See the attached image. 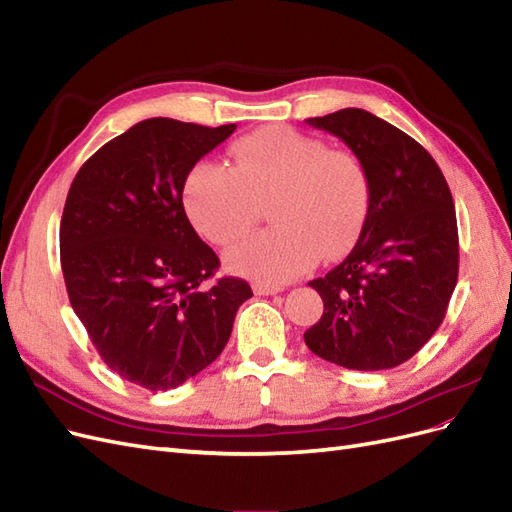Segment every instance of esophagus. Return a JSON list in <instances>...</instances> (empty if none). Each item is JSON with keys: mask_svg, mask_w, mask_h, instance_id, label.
I'll use <instances>...</instances> for the list:
<instances>
[{"mask_svg": "<svg viewBox=\"0 0 512 512\" xmlns=\"http://www.w3.org/2000/svg\"><path fill=\"white\" fill-rule=\"evenodd\" d=\"M284 288H280V286H267V284H256L254 286V292L256 294H260V297H269V294H277V292H282Z\"/></svg>", "mask_w": 512, "mask_h": 512, "instance_id": "obj_1", "label": "esophagus"}]
</instances>
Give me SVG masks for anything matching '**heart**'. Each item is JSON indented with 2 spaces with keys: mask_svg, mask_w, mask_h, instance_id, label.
Wrapping results in <instances>:
<instances>
[{
  "mask_svg": "<svg viewBox=\"0 0 512 512\" xmlns=\"http://www.w3.org/2000/svg\"><path fill=\"white\" fill-rule=\"evenodd\" d=\"M232 166L198 162L183 183L196 230L230 245L250 230L269 200L275 226L230 247L228 267L260 284H284L359 239L369 213V175L350 151L286 126H267L230 149Z\"/></svg>",
  "mask_w": 512,
  "mask_h": 512,
  "instance_id": "heart-1",
  "label": "heart"
}]
</instances>
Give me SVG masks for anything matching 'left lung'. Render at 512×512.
<instances>
[{"label": "left lung", "instance_id": "8db88e82", "mask_svg": "<svg viewBox=\"0 0 512 512\" xmlns=\"http://www.w3.org/2000/svg\"><path fill=\"white\" fill-rule=\"evenodd\" d=\"M344 141L369 175V213L342 265L309 282L324 314L305 331L320 359L391 369L444 320L459 273L455 203L440 166L406 132L363 108L305 119Z\"/></svg>", "mask_w": 512, "mask_h": 512}]
</instances>
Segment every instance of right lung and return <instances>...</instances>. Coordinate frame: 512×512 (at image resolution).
I'll list each match as a JSON object with an SVG mask.
<instances>
[{
    "label": "right lung",
    "instance_id": "add662e5",
    "mask_svg": "<svg viewBox=\"0 0 512 512\" xmlns=\"http://www.w3.org/2000/svg\"><path fill=\"white\" fill-rule=\"evenodd\" d=\"M235 128L145 119L70 185L59 252L72 309L102 361L147 391L177 389L218 359L252 297L239 277L211 282L220 258L183 209L185 177Z\"/></svg>",
    "mask_w": 512,
    "mask_h": 512
}]
</instances>
